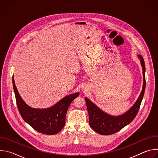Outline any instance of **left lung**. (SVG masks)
I'll return each instance as SVG.
<instances>
[{
	"instance_id": "left-lung-1",
	"label": "left lung",
	"mask_w": 158,
	"mask_h": 158,
	"mask_svg": "<svg viewBox=\"0 0 158 158\" xmlns=\"http://www.w3.org/2000/svg\"><path fill=\"white\" fill-rule=\"evenodd\" d=\"M138 57L140 59L141 64L143 67V89L136 102L126 112L118 116L109 115L100 109L89 99L85 98L89 114V125L96 132L101 135H110L114 134L128 125L136 116L144 96L146 87V68L144 60L141 55H138Z\"/></svg>"
}]
</instances>
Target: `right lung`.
<instances>
[{
    "mask_svg": "<svg viewBox=\"0 0 158 158\" xmlns=\"http://www.w3.org/2000/svg\"><path fill=\"white\" fill-rule=\"evenodd\" d=\"M12 84L17 107L22 119L35 131L47 135L56 134L64 127L67 109L72 101L79 95V93H76L67 96L47 109H35L29 106L20 97L14 76Z\"/></svg>",
    "mask_w": 158,
    "mask_h": 158,
    "instance_id": "add662e5",
    "label": "right lung"
}]
</instances>
